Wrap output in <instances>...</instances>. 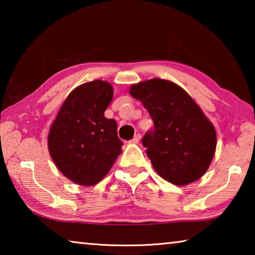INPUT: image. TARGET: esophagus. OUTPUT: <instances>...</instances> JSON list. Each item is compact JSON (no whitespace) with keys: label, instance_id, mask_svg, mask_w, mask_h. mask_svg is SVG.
I'll return each mask as SVG.
<instances>
[{"label":"esophagus","instance_id":"1","mask_svg":"<svg viewBox=\"0 0 255 255\" xmlns=\"http://www.w3.org/2000/svg\"><path fill=\"white\" fill-rule=\"evenodd\" d=\"M139 139H140V135L139 133H136L135 136H133V138L132 139L130 140V143H133V144H137L138 141H139Z\"/></svg>","mask_w":255,"mask_h":255}]
</instances>
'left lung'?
<instances>
[{
	"mask_svg": "<svg viewBox=\"0 0 255 255\" xmlns=\"http://www.w3.org/2000/svg\"><path fill=\"white\" fill-rule=\"evenodd\" d=\"M129 92L153 119L141 144L159 176L175 185L200 179L214 157L216 130L192 98L161 79L133 84Z\"/></svg>",
	"mask_w": 255,
	"mask_h": 255,
	"instance_id": "8db88e82",
	"label": "left lung"
}]
</instances>
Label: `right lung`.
Masks as SVG:
<instances>
[{"mask_svg": "<svg viewBox=\"0 0 255 255\" xmlns=\"http://www.w3.org/2000/svg\"><path fill=\"white\" fill-rule=\"evenodd\" d=\"M114 98L108 82L92 81L68 94L51 125L50 156L62 173L81 185L105 178L122 153L117 123L105 117Z\"/></svg>", "mask_w": 255, "mask_h": 255, "instance_id": "right-lung-1", "label": "right lung"}]
</instances>
